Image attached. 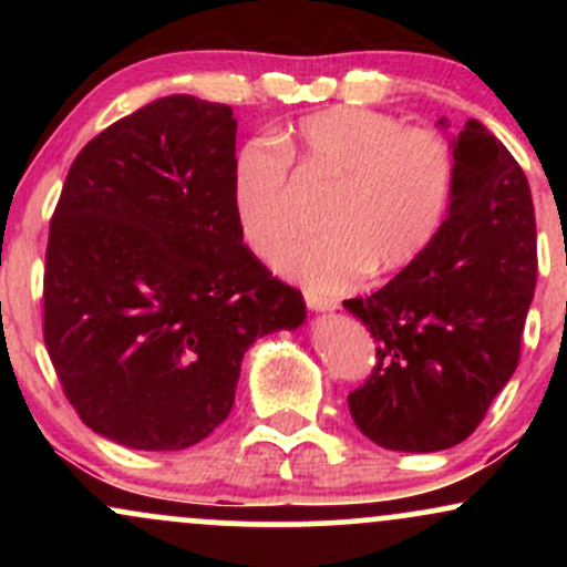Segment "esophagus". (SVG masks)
Returning a JSON list of instances; mask_svg holds the SVG:
<instances>
[{
	"label": "esophagus",
	"instance_id": "34e87169",
	"mask_svg": "<svg viewBox=\"0 0 567 567\" xmlns=\"http://www.w3.org/2000/svg\"><path fill=\"white\" fill-rule=\"evenodd\" d=\"M303 298H306V306H309L311 311H333V309H338V298L324 296V292L303 290Z\"/></svg>",
	"mask_w": 567,
	"mask_h": 567
}]
</instances>
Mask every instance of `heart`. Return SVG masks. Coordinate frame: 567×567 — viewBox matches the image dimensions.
I'll return each mask as SVG.
<instances>
[{
    "mask_svg": "<svg viewBox=\"0 0 567 567\" xmlns=\"http://www.w3.org/2000/svg\"><path fill=\"white\" fill-rule=\"evenodd\" d=\"M250 138L231 159V207L245 243L271 256L292 231L290 157L333 178L320 226L290 243L277 269L333 292L362 277L396 275L434 245L455 194V154L437 130L405 127L386 112L333 106L285 138Z\"/></svg>",
    "mask_w": 567,
    "mask_h": 567,
    "instance_id": "b5f03b06",
    "label": "heart"
}]
</instances>
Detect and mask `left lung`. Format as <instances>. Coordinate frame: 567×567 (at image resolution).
<instances>
[{"label": "left lung", "mask_w": 567, "mask_h": 567, "mask_svg": "<svg viewBox=\"0 0 567 567\" xmlns=\"http://www.w3.org/2000/svg\"><path fill=\"white\" fill-rule=\"evenodd\" d=\"M451 146L458 173L440 237L373 296L343 301L375 338L351 419L386 451L434 453L470 437L517 368L536 290L523 167L477 120Z\"/></svg>", "instance_id": "left-lung-1"}]
</instances>
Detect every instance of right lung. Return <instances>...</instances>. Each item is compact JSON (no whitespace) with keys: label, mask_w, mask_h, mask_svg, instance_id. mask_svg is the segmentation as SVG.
<instances>
[{"label":"right lung","mask_w":567,"mask_h":567,"mask_svg":"<svg viewBox=\"0 0 567 567\" xmlns=\"http://www.w3.org/2000/svg\"><path fill=\"white\" fill-rule=\"evenodd\" d=\"M234 143L226 103L159 97L76 154L50 220L44 347L84 424L125 447L197 445L252 341L306 320L243 245Z\"/></svg>","instance_id":"1"}]
</instances>
